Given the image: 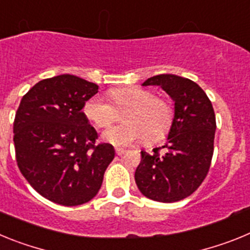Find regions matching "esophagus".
Returning a JSON list of instances; mask_svg holds the SVG:
<instances>
[{
  "label": "esophagus",
  "instance_id": "obj_1",
  "mask_svg": "<svg viewBox=\"0 0 250 250\" xmlns=\"http://www.w3.org/2000/svg\"><path fill=\"white\" fill-rule=\"evenodd\" d=\"M125 151H126V150H125V149H120V147H116V149H115V152H116V155H123V154H125Z\"/></svg>",
  "mask_w": 250,
  "mask_h": 250
}]
</instances>
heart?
Returning <instances> with one entry per match:
<instances>
[{"instance_id": "heart-1", "label": "heart", "mask_w": 250, "mask_h": 250, "mask_svg": "<svg viewBox=\"0 0 250 250\" xmlns=\"http://www.w3.org/2000/svg\"><path fill=\"white\" fill-rule=\"evenodd\" d=\"M114 105L103 96H94L83 106V112L96 127H106L118 120L119 112L124 121L103 132V139L116 146H125L144 139L146 144H156L171 130L175 111L170 101L158 98L147 89L127 86L109 92Z\"/></svg>"}]
</instances>
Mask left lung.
Segmentation results:
<instances>
[{
  "label": "left lung",
  "instance_id": "8db88e82",
  "mask_svg": "<svg viewBox=\"0 0 250 250\" xmlns=\"http://www.w3.org/2000/svg\"><path fill=\"white\" fill-rule=\"evenodd\" d=\"M156 85L174 101L175 118L167 140L151 154L141 151L135 182L143 195L174 203L200 187L211 164L216 123L213 105L194 81L171 74L156 75L143 86Z\"/></svg>",
  "mask_w": 250,
  "mask_h": 250
}]
</instances>
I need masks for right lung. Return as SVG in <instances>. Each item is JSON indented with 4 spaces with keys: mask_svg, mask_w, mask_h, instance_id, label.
<instances>
[{
    "mask_svg": "<svg viewBox=\"0 0 250 250\" xmlns=\"http://www.w3.org/2000/svg\"><path fill=\"white\" fill-rule=\"evenodd\" d=\"M98 90L81 77L59 75L31 87L17 109L13 143L20 171L56 204L90 202L115 156L111 144H96L98 132L83 112Z\"/></svg>",
    "mask_w": 250,
    "mask_h": 250,
    "instance_id": "right-lung-1",
    "label": "right lung"
}]
</instances>
